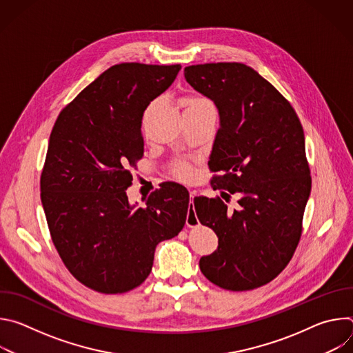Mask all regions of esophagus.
Wrapping results in <instances>:
<instances>
[{"mask_svg": "<svg viewBox=\"0 0 353 353\" xmlns=\"http://www.w3.org/2000/svg\"><path fill=\"white\" fill-rule=\"evenodd\" d=\"M195 196H196V191H190V203H192ZM185 223H187V226H195L198 223V216L195 214V210H190L188 211Z\"/></svg>", "mask_w": 353, "mask_h": 353, "instance_id": "34e87169", "label": "esophagus"}]
</instances>
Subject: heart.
Wrapping results in <instances>:
<instances>
[{
	"label": "heart",
	"instance_id": "b5f03b06",
	"mask_svg": "<svg viewBox=\"0 0 353 353\" xmlns=\"http://www.w3.org/2000/svg\"><path fill=\"white\" fill-rule=\"evenodd\" d=\"M203 105H211L208 100H205V99H203V97H190L188 100H187V103H185V108H192V106H203ZM176 173H177V176L179 177H181V179H188L190 176H191V169L188 168V166H184V165H180V166H177L176 168Z\"/></svg>",
	"mask_w": 353,
	"mask_h": 353
}]
</instances>
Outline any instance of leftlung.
<instances>
[{
  "label": "left lung",
  "instance_id": "1",
  "mask_svg": "<svg viewBox=\"0 0 353 353\" xmlns=\"http://www.w3.org/2000/svg\"><path fill=\"white\" fill-rule=\"evenodd\" d=\"M185 81L219 113L211 184L240 192L239 210L219 198L196 196L194 210L218 236V248L199 268L228 290H250L278 276L301 234L312 190L305 132L288 100L257 71L240 63L184 68Z\"/></svg>",
  "mask_w": 353,
  "mask_h": 353
}]
</instances>
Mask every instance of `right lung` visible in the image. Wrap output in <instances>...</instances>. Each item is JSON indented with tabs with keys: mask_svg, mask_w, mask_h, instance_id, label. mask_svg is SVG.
Here are the masks:
<instances>
[{
	"mask_svg": "<svg viewBox=\"0 0 353 353\" xmlns=\"http://www.w3.org/2000/svg\"><path fill=\"white\" fill-rule=\"evenodd\" d=\"M180 64L123 63L89 83L60 113L40 177L47 225L68 271L100 293H124L150 274L158 243L179 234L190 195L168 181L131 205V168L143 155L142 116Z\"/></svg>",
	"mask_w": 353,
	"mask_h": 353,
	"instance_id": "add662e5",
	"label": "right lung"
}]
</instances>
